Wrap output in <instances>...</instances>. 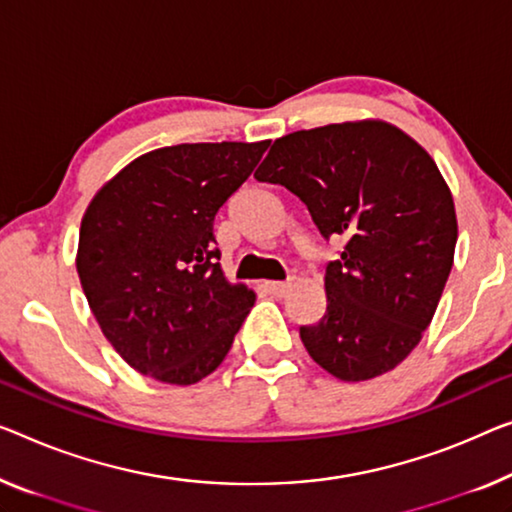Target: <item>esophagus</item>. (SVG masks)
I'll list each match as a JSON object with an SVG mask.
<instances>
[{
	"instance_id": "obj_1",
	"label": "esophagus",
	"mask_w": 512,
	"mask_h": 512,
	"mask_svg": "<svg viewBox=\"0 0 512 512\" xmlns=\"http://www.w3.org/2000/svg\"><path fill=\"white\" fill-rule=\"evenodd\" d=\"M266 292H271L273 296H285L287 292H289V287H292V282H278V280H273V282H266Z\"/></svg>"
}]
</instances>
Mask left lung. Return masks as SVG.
Instances as JSON below:
<instances>
[{
  "label": "left lung",
  "mask_w": 512,
  "mask_h": 512,
  "mask_svg": "<svg viewBox=\"0 0 512 512\" xmlns=\"http://www.w3.org/2000/svg\"><path fill=\"white\" fill-rule=\"evenodd\" d=\"M255 179L285 186L326 241H345L324 273V317L299 331L312 361L342 381L400 365L432 322L457 243L432 156L386 121H345L280 137Z\"/></svg>",
  "instance_id": "left-lung-1"
}]
</instances>
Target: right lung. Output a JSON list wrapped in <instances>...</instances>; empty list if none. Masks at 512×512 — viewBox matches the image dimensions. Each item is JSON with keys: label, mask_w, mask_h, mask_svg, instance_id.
<instances>
[{"label": "right lung", "mask_w": 512, "mask_h": 512, "mask_svg": "<svg viewBox=\"0 0 512 512\" xmlns=\"http://www.w3.org/2000/svg\"><path fill=\"white\" fill-rule=\"evenodd\" d=\"M266 147L269 140L149 151L89 202L75 266L103 335L140 375L190 386L230 352L255 292L227 282L213 218Z\"/></svg>", "instance_id": "add662e5"}]
</instances>
